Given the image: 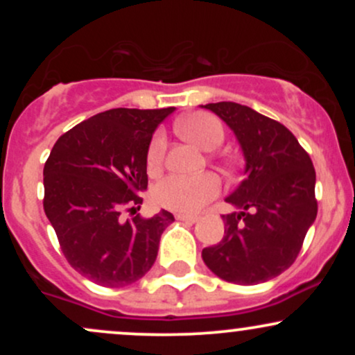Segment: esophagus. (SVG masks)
Masks as SVG:
<instances>
[{"label":"esophagus","mask_w":355,"mask_h":355,"mask_svg":"<svg viewBox=\"0 0 355 355\" xmlns=\"http://www.w3.org/2000/svg\"><path fill=\"white\" fill-rule=\"evenodd\" d=\"M177 220H182V222H189V223H195L198 222V217L197 215H185V214H177L175 215Z\"/></svg>","instance_id":"34e87169"}]
</instances>
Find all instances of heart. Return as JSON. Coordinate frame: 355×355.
Listing matches in <instances>:
<instances>
[{
    "instance_id": "obj_1",
    "label": "heart",
    "mask_w": 355,
    "mask_h": 355,
    "mask_svg": "<svg viewBox=\"0 0 355 355\" xmlns=\"http://www.w3.org/2000/svg\"><path fill=\"white\" fill-rule=\"evenodd\" d=\"M178 132L185 140L191 141L202 150H214L223 141V126L209 113H193L182 118L177 123ZM165 137L155 133L148 145L146 162L150 168H157L164 160ZM220 191V180L214 173L200 175H168L155 185L153 198L160 207L193 214L200 210L207 202L215 198Z\"/></svg>"
}]
</instances>
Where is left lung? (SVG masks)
Masks as SVG:
<instances>
[{"label": "left lung", "mask_w": 355, "mask_h": 355, "mask_svg": "<svg viewBox=\"0 0 355 355\" xmlns=\"http://www.w3.org/2000/svg\"><path fill=\"white\" fill-rule=\"evenodd\" d=\"M225 121L242 148L245 170L222 215L225 235L202 250L220 279L255 285L294 263L317 217L315 170L309 153L282 123L234 101L202 105Z\"/></svg>", "instance_id": "8db88e82"}]
</instances>
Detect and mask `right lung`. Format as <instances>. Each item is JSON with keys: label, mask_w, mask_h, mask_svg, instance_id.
<instances>
[{"label": "right lung", "mask_w": 355, "mask_h": 355, "mask_svg": "<svg viewBox=\"0 0 355 355\" xmlns=\"http://www.w3.org/2000/svg\"><path fill=\"white\" fill-rule=\"evenodd\" d=\"M175 108H113L61 135L43 170L44 214L70 266L103 287H125L152 268L173 215L137 214L146 190V153ZM140 209V207H138Z\"/></svg>", "instance_id": "right-lung-1"}]
</instances>
